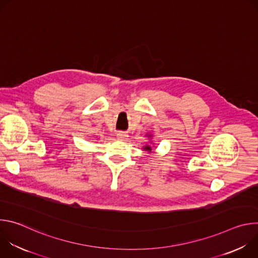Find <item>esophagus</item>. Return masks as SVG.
<instances>
[{"instance_id":"obj_1","label":"esophagus","mask_w":258,"mask_h":258,"mask_svg":"<svg viewBox=\"0 0 258 258\" xmlns=\"http://www.w3.org/2000/svg\"><path fill=\"white\" fill-rule=\"evenodd\" d=\"M116 137H117V139H118V140H121V141H125V140H127V137H128V135H127L126 133H122V132H119V133H117V134H116Z\"/></svg>"}]
</instances>
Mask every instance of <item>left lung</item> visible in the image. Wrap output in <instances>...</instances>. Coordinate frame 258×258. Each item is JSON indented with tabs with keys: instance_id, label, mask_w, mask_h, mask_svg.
I'll return each instance as SVG.
<instances>
[{
	"instance_id": "1",
	"label": "left lung",
	"mask_w": 258,
	"mask_h": 258,
	"mask_svg": "<svg viewBox=\"0 0 258 258\" xmlns=\"http://www.w3.org/2000/svg\"><path fill=\"white\" fill-rule=\"evenodd\" d=\"M146 137L149 138V141H150L151 144L153 143V142H152V138H153L154 136H153L152 134H148V133H147ZM143 150H144V151H147L148 153H151V152H152V147H151L150 145H145V146H143Z\"/></svg>"
}]
</instances>
